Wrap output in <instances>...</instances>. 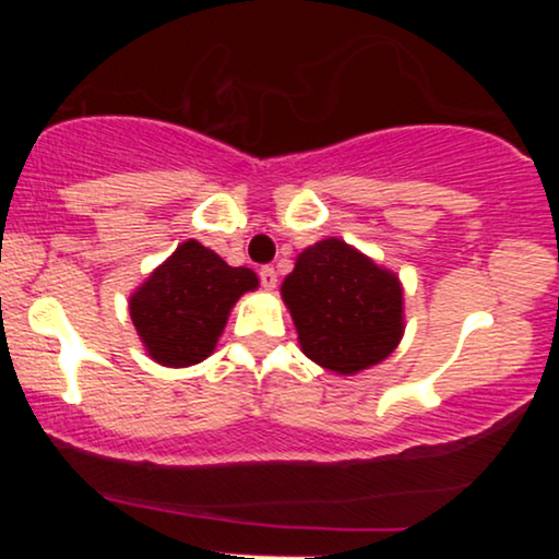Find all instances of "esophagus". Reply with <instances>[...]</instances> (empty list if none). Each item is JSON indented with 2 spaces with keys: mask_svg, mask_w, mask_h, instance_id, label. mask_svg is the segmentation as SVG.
<instances>
[{
  "mask_svg": "<svg viewBox=\"0 0 559 559\" xmlns=\"http://www.w3.org/2000/svg\"><path fill=\"white\" fill-rule=\"evenodd\" d=\"M260 284L267 288V292H273L275 288V284H278V273L273 271L271 265H265V267H260Z\"/></svg>",
  "mask_w": 559,
  "mask_h": 559,
  "instance_id": "esophagus-1",
  "label": "esophagus"
}]
</instances>
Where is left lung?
Segmentation results:
<instances>
[{
    "instance_id": "1",
    "label": "left lung",
    "mask_w": 559,
    "mask_h": 559,
    "mask_svg": "<svg viewBox=\"0 0 559 559\" xmlns=\"http://www.w3.org/2000/svg\"><path fill=\"white\" fill-rule=\"evenodd\" d=\"M299 346L338 376L386 360L404 333L402 284L342 239H323L297 258L281 284Z\"/></svg>"
}]
</instances>
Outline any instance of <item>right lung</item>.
I'll list each match as a JSON object with an SVG mask.
<instances>
[{"mask_svg": "<svg viewBox=\"0 0 559 559\" xmlns=\"http://www.w3.org/2000/svg\"><path fill=\"white\" fill-rule=\"evenodd\" d=\"M249 267H230L189 239L128 299L146 355L165 368H189L213 355L241 294L258 288Z\"/></svg>", "mask_w": 559, "mask_h": 559, "instance_id": "obj_1", "label": "right lung"}]
</instances>
